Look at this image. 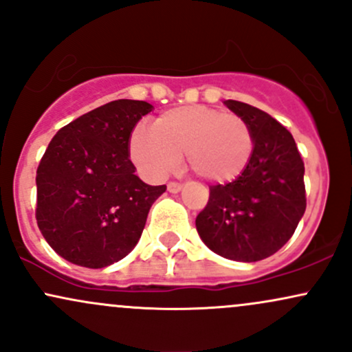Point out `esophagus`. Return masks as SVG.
Returning a JSON list of instances; mask_svg holds the SVG:
<instances>
[{"mask_svg": "<svg viewBox=\"0 0 352 352\" xmlns=\"http://www.w3.org/2000/svg\"><path fill=\"white\" fill-rule=\"evenodd\" d=\"M167 188H168V192H170V193H177V192H180V190H182V184H179V182H168Z\"/></svg>", "mask_w": 352, "mask_h": 352, "instance_id": "esophagus-1", "label": "esophagus"}]
</instances>
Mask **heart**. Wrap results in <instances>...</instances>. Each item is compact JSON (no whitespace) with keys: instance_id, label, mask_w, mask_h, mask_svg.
Listing matches in <instances>:
<instances>
[{"instance_id":"b5f03b06","label":"heart","mask_w":352,"mask_h":352,"mask_svg":"<svg viewBox=\"0 0 352 352\" xmlns=\"http://www.w3.org/2000/svg\"><path fill=\"white\" fill-rule=\"evenodd\" d=\"M253 148V132L243 117L207 106L170 109L153 127L137 125L129 139L131 159L153 179L170 173L185 153L195 175L230 182L248 167Z\"/></svg>"}]
</instances>
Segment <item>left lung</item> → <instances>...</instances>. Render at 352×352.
Listing matches in <instances>:
<instances>
[{"label": "left lung", "mask_w": 352, "mask_h": 352, "mask_svg": "<svg viewBox=\"0 0 352 352\" xmlns=\"http://www.w3.org/2000/svg\"><path fill=\"white\" fill-rule=\"evenodd\" d=\"M225 104L252 129L253 155L235 180L210 187L195 225L212 252L252 263L276 253L300 223L306 210L305 162L276 119L240 100Z\"/></svg>", "instance_id": "obj_1"}]
</instances>
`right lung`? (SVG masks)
Returning a JSON list of instances; mask_svg holds the SVG:
<instances>
[{"mask_svg":"<svg viewBox=\"0 0 352 352\" xmlns=\"http://www.w3.org/2000/svg\"><path fill=\"white\" fill-rule=\"evenodd\" d=\"M151 111L144 100H112L64 125L47 145L36 172V220L64 260L104 268L139 241L167 188L144 184L129 157L132 131Z\"/></svg>","mask_w":352,"mask_h":352,"instance_id":"obj_1","label":"right lung"}]
</instances>
